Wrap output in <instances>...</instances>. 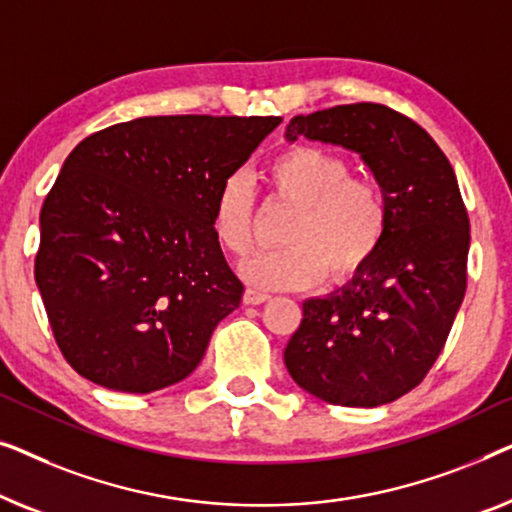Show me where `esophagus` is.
I'll use <instances>...</instances> for the list:
<instances>
[{
	"label": "esophagus",
	"mask_w": 512,
	"mask_h": 512,
	"mask_svg": "<svg viewBox=\"0 0 512 512\" xmlns=\"http://www.w3.org/2000/svg\"><path fill=\"white\" fill-rule=\"evenodd\" d=\"M266 299H269V294L250 290V287H248L246 292H243V304H248V306H259V304H264Z\"/></svg>",
	"instance_id": "obj_1"
}]
</instances>
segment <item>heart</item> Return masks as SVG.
<instances>
[{"mask_svg": "<svg viewBox=\"0 0 512 512\" xmlns=\"http://www.w3.org/2000/svg\"><path fill=\"white\" fill-rule=\"evenodd\" d=\"M266 201L294 208L280 243L241 266L243 276L264 290H301L325 276L345 283L362 273L383 246L390 227L387 197L373 178L352 174L350 162L320 146H294L264 171ZM257 197L243 174L220 183L211 208L218 246L236 259L255 246Z\"/></svg>", "mask_w": 512, "mask_h": 512, "instance_id": "obj_1", "label": "heart"}]
</instances>
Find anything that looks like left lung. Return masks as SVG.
Masks as SVG:
<instances>
[{"label":"left lung","mask_w":512,"mask_h":512,"mask_svg":"<svg viewBox=\"0 0 512 512\" xmlns=\"http://www.w3.org/2000/svg\"><path fill=\"white\" fill-rule=\"evenodd\" d=\"M285 136L355 150L390 206L371 264L334 294L304 301L285 366L301 390L334 406H383L422 383L462 306L471 227L457 176L415 120L383 104L297 115Z\"/></svg>","instance_id":"1"}]
</instances>
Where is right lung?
I'll return each mask as SVG.
<instances>
[{"label":"right lung","instance_id":"obj_1","mask_svg":"<svg viewBox=\"0 0 512 512\" xmlns=\"http://www.w3.org/2000/svg\"><path fill=\"white\" fill-rule=\"evenodd\" d=\"M278 125V115H150L71 150L43 199L34 278L78 376L150 394L197 369L243 297L213 236V199Z\"/></svg>","mask_w":512,"mask_h":512}]
</instances>
